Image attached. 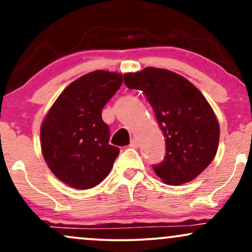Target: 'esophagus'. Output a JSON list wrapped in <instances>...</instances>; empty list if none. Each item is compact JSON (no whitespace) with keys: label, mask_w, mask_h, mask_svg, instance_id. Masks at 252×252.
<instances>
[{"label":"esophagus","mask_w":252,"mask_h":252,"mask_svg":"<svg viewBox=\"0 0 252 252\" xmlns=\"http://www.w3.org/2000/svg\"><path fill=\"white\" fill-rule=\"evenodd\" d=\"M138 146H140V142H138L137 138H132V140L130 141V147H131V148H137Z\"/></svg>","instance_id":"esophagus-1"}]
</instances>
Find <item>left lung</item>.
<instances>
[{"label": "left lung", "mask_w": 252, "mask_h": 252, "mask_svg": "<svg viewBox=\"0 0 252 252\" xmlns=\"http://www.w3.org/2000/svg\"><path fill=\"white\" fill-rule=\"evenodd\" d=\"M126 88L140 90L152 105L166 141L156 175L169 185L195 179L215 158L219 124L201 92L186 78L163 68L147 67L124 74Z\"/></svg>", "instance_id": "obj_1"}]
</instances>
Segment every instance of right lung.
Returning <instances> with one entry per match:
<instances>
[{
  "mask_svg": "<svg viewBox=\"0 0 252 252\" xmlns=\"http://www.w3.org/2000/svg\"><path fill=\"white\" fill-rule=\"evenodd\" d=\"M123 83L120 73L94 71L62 92L41 126V150L59 180L78 189L100 184L120 154L109 144L102 110Z\"/></svg>",
  "mask_w": 252,
  "mask_h": 252,
  "instance_id": "1",
  "label": "right lung"
}]
</instances>
